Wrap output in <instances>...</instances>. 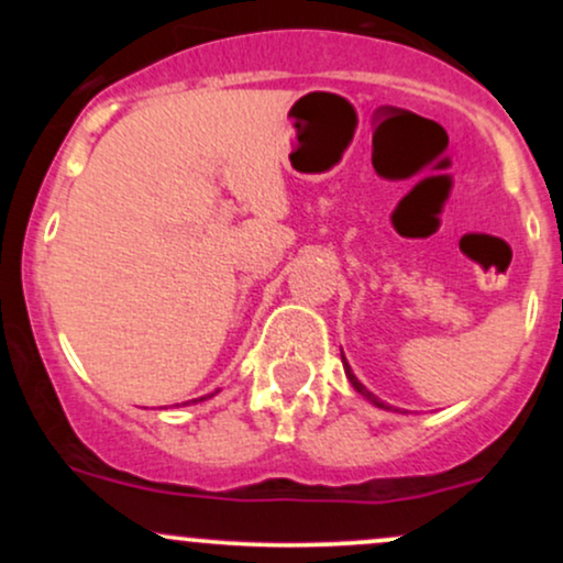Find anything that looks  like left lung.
Listing matches in <instances>:
<instances>
[{
    "instance_id": "8db88e82",
    "label": "left lung",
    "mask_w": 563,
    "mask_h": 563,
    "mask_svg": "<svg viewBox=\"0 0 563 563\" xmlns=\"http://www.w3.org/2000/svg\"><path fill=\"white\" fill-rule=\"evenodd\" d=\"M341 363H344V373H346L349 384H352V386H354V389H357L360 394H363V397L367 399V402H371V405H376V407H380V410H391V407H389V405H386V402H380V399L376 397V394H373V391H367V389H365V386H363V384H360V380H357V376H354V373H352V367H349V363H346L344 352H341Z\"/></svg>"
}]
</instances>
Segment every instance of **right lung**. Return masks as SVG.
I'll use <instances>...</instances> for the list:
<instances>
[{
  "instance_id": "add662e5",
  "label": "right lung",
  "mask_w": 563,
  "mask_h": 563,
  "mask_svg": "<svg viewBox=\"0 0 563 563\" xmlns=\"http://www.w3.org/2000/svg\"><path fill=\"white\" fill-rule=\"evenodd\" d=\"M217 391H219V389H217ZM217 391H214V394H217ZM214 394H209V397H214ZM200 399H206V397H200ZM192 402H196V399H192Z\"/></svg>"
}]
</instances>
